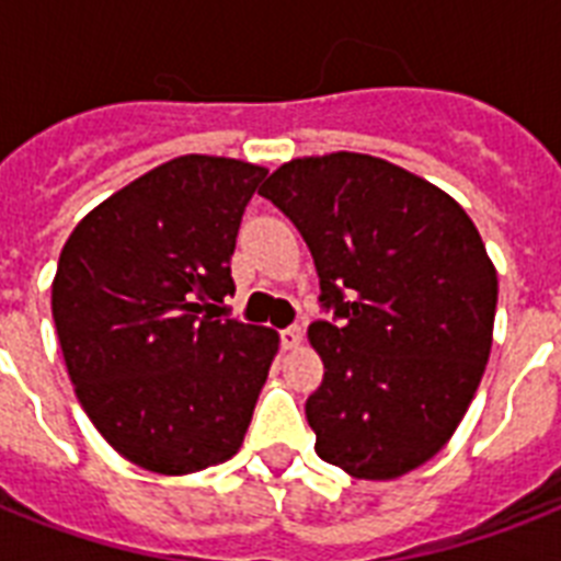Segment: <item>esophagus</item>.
<instances>
[{
	"mask_svg": "<svg viewBox=\"0 0 561 561\" xmlns=\"http://www.w3.org/2000/svg\"><path fill=\"white\" fill-rule=\"evenodd\" d=\"M279 343H282V350H297L299 343H302V329H299V325H288V329H282Z\"/></svg>",
	"mask_w": 561,
	"mask_h": 561,
	"instance_id": "obj_1",
	"label": "esophagus"
}]
</instances>
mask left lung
<instances>
[{
    "mask_svg": "<svg viewBox=\"0 0 561 561\" xmlns=\"http://www.w3.org/2000/svg\"><path fill=\"white\" fill-rule=\"evenodd\" d=\"M262 197L311 250L320 306L308 325L323 383L306 401L320 460L358 480L408 474L443 448L478 390L497 273L457 201L387 160H290Z\"/></svg>",
    "mask_w": 561,
    "mask_h": 561,
    "instance_id": "8db88e82",
    "label": "left lung"
}]
</instances>
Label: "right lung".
<instances>
[{
    "instance_id": "add662e5",
    "label": "right lung",
    "mask_w": 561,
    "mask_h": 561,
    "mask_svg": "<svg viewBox=\"0 0 561 561\" xmlns=\"http://www.w3.org/2000/svg\"><path fill=\"white\" fill-rule=\"evenodd\" d=\"M259 165L188 153L95 206L64 244L51 317L78 401L136 466L188 474L241 448L276 355L218 317Z\"/></svg>"
}]
</instances>
